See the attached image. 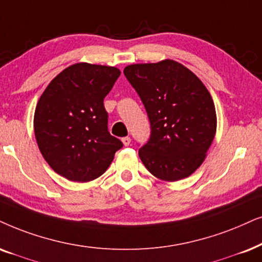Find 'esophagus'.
Listing matches in <instances>:
<instances>
[{
    "label": "esophagus",
    "instance_id": "obj_1",
    "mask_svg": "<svg viewBox=\"0 0 262 262\" xmlns=\"http://www.w3.org/2000/svg\"><path fill=\"white\" fill-rule=\"evenodd\" d=\"M121 141H123V143H124V145H130L131 144V138L130 137H124L123 139H121Z\"/></svg>",
    "mask_w": 262,
    "mask_h": 262
}]
</instances>
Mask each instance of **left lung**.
<instances>
[{
  "label": "left lung",
  "mask_w": 262,
  "mask_h": 262,
  "mask_svg": "<svg viewBox=\"0 0 262 262\" xmlns=\"http://www.w3.org/2000/svg\"><path fill=\"white\" fill-rule=\"evenodd\" d=\"M125 77L143 102L150 138L138 155L165 182L186 178L202 165L216 131L213 98L191 71L173 60L126 66Z\"/></svg>",
  "instance_id": "1"
}]
</instances>
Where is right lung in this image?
<instances>
[{"mask_svg":"<svg viewBox=\"0 0 262 262\" xmlns=\"http://www.w3.org/2000/svg\"><path fill=\"white\" fill-rule=\"evenodd\" d=\"M120 76L117 67L74 63L50 81L33 118L37 144L57 174L85 183L103 174L123 147L108 131L103 100Z\"/></svg>","mask_w":262,"mask_h":262,"instance_id":"obj_1","label":"right lung"}]
</instances>
